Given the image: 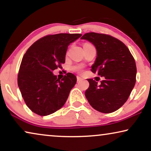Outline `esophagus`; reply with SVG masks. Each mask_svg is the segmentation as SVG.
Listing matches in <instances>:
<instances>
[{"label": "esophagus", "instance_id": "obj_1", "mask_svg": "<svg viewBox=\"0 0 151 151\" xmlns=\"http://www.w3.org/2000/svg\"><path fill=\"white\" fill-rule=\"evenodd\" d=\"M82 80H83V79H82V78L81 77H79V76H78V77H77V80H78V82L82 81Z\"/></svg>", "mask_w": 151, "mask_h": 151}]
</instances>
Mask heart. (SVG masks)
<instances>
[{
    "label": "heart",
    "instance_id": "heart-1",
    "mask_svg": "<svg viewBox=\"0 0 151 151\" xmlns=\"http://www.w3.org/2000/svg\"><path fill=\"white\" fill-rule=\"evenodd\" d=\"M73 69L76 71H81V69H82V67H81V66H80V65L75 66V67H73Z\"/></svg>",
    "mask_w": 151,
    "mask_h": 151
}]
</instances>
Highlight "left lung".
Segmentation results:
<instances>
[{
    "mask_svg": "<svg viewBox=\"0 0 151 151\" xmlns=\"http://www.w3.org/2000/svg\"><path fill=\"white\" fill-rule=\"evenodd\" d=\"M81 39L91 42L96 48L97 56L91 70L104 77L100 84L87 79L89 87L85 91L86 98L99 112H114L127 102L135 84V60L122 42L109 35L91 32Z\"/></svg>",
    "mask_w": 151,
    "mask_h": 151,
    "instance_id": "1",
    "label": "left lung"
}]
</instances>
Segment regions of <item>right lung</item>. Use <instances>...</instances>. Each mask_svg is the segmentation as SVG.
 <instances>
[{
    "instance_id": "add662e5",
    "label": "right lung",
    "mask_w": 151,
    "mask_h": 151,
    "mask_svg": "<svg viewBox=\"0 0 151 151\" xmlns=\"http://www.w3.org/2000/svg\"><path fill=\"white\" fill-rule=\"evenodd\" d=\"M81 36L49 35L35 42L24 53L18 75V85L27 106L34 113L45 116L65 104L77 78L68 73L60 80L53 71L65 63L68 46Z\"/></svg>"
}]
</instances>
